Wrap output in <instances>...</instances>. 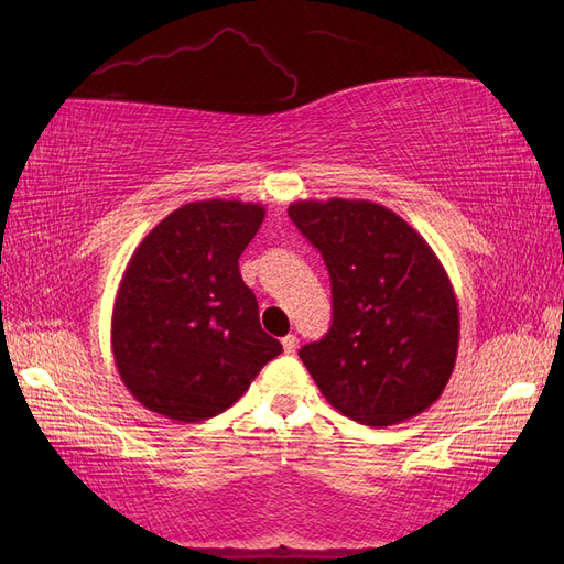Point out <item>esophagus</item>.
<instances>
[{
	"label": "esophagus",
	"instance_id": "obj_1",
	"mask_svg": "<svg viewBox=\"0 0 564 564\" xmlns=\"http://www.w3.org/2000/svg\"><path fill=\"white\" fill-rule=\"evenodd\" d=\"M282 348H284L286 355H294L296 348H299V338H296L294 334H286V336L282 338Z\"/></svg>",
	"mask_w": 564,
	"mask_h": 564
}]
</instances>
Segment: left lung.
<instances>
[{"instance_id": "left-lung-1", "label": "left lung", "mask_w": 564, "mask_h": 564, "mask_svg": "<svg viewBox=\"0 0 564 564\" xmlns=\"http://www.w3.org/2000/svg\"><path fill=\"white\" fill-rule=\"evenodd\" d=\"M289 216L332 280V329L299 350L322 395L371 429L425 412L458 352L456 294L431 245L369 199H299Z\"/></svg>"}]
</instances>
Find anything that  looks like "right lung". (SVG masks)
<instances>
[{
    "instance_id": "obj_1",
    "label": "right lung",
    "mask_w": 564,
    "mask_h": 564,
    "mask_svg": "<svg viewBox=\"0 0 564 564\" xmlns=\"http://www.w3.org/2000/svg\"><path fill=\"white\" fill-rule=\"evenodd\" d=\"M263 218L256 202H187L131 253L110 344L119 379L150 412L183 423L212 419L282 352L261 329L237 263Z\"/></svg>"
}]
</instances>
